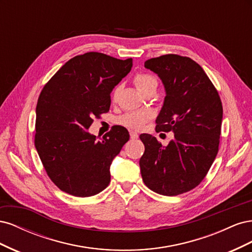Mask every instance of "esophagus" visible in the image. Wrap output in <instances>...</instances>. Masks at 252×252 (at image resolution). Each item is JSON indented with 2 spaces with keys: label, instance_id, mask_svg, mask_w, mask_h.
I'll return each instance as SVG.
<instances>
[{
  "label": "esophagus",
  "instance_id": "obj_1",
  "mask_svg": "<svg viewBox=\"0 0 252 252\" xmlns=\"http://www.w3.org/2000/svg\"><path fill=\"white\" fill-rule=\"evenodd\" d=\"M130 138H131L132 140H134V139H138V138H139V134L136 133L135 131H130Z\"/></svg>",
  "mask_w": 252,
  "mask_h": 252
}]
</instances>
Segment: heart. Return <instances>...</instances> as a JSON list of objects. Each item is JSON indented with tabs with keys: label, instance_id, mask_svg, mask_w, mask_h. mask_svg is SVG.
I'll return each instance as SVG.
<instances>
[{
	"label": "heart",
	"instance_id": "obj_1",
	"mask_svg": "<svg viewBox=\"0 0 252 252\" xmlns=\"http://www.w3.org/2000/svg\"><path fill=\"white\" fill-rule=\"evenodd\" d=\"M134 84L136 88L140 91L144 90L145 88H148L152 85L157 86V80L150 74L147 73H139L135 75ZM117 95V90L114 91L113 96ZM150 117V113L146 110H138V111H131L127 112L123 116L118 119V122L121 125H124L129 128L133 129H141Z\"/></svg>",
	"mask_w": 252,
	"mask_h": 252
}]
</instances>
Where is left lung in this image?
Listing matches in <instances>:
<instances>
[{
    "label": "left lung",
    "instance_id": "1",
    "mask_svg": "<svg viewBox=\"0 0 252 252\" xmlns=\"http://www.w3.org/2000/svg\"><path fill=\"white\" fill-rule=\"evenodd\" d=\"M144 66L158 74L165 89L156 130L171 131L173 139L163 146L151 134L140 135L145 145L141 174L152 191L178 195L199 185L215 161L222 102L203 68L191 59L166 55L147 60Z\"/></svg>",
    "mask_w": 252,
    "mask_h": 252
}]
</instances>
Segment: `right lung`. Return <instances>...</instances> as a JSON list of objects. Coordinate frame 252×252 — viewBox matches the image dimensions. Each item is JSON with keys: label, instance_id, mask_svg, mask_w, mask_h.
<instances>
[{"label": "right lung", "instance_id": "add662e5", "mask_svg": "<svg viewBox=\"0 0 252 252\" xmlns=\"http://www.w3.org/2000/svg\"><path fill=\"white\" fill-rule=\"evenodd\" d=\"M131 67L132 59L87 52L68 61L44 86L35 109L34 145L62 191L87 197L109 185L110 165L129 132L117 126L97 139L88 129L94 117L109 110L111 91Z\"/></svg>", "mask_w": 252, "mask_h": 252}]
</instances>
